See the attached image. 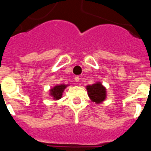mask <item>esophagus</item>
<instances>
[{
  "mask_svg": "<svg viewBox=\"0 0 151 151\" xmlns=\"http://www.w3.org/2000/svg\"><path fill=\"white\" fill-rule=\"evenodd\" d=\"M74 80H75L76 82H79V81H80V77H79V76H76L75 78H74Z\"/></svg>",
  "mask_w": 151,
  "mask_h": 151,
  "instance_id": "esophagus-1",
  "label": "esophagus"
}]
</instances>
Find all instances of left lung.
Returning <instances> with one entry per match:
<instances>
[{
	"mask_svg": "<svg viewBox=\"0 0 151 151\" xmlns=\"http://www.w3.org/2000/svg\"><path fill=\"white\" fill-rule=\"evenodd\" d=\"M89 97L92 102L100 104L106 99V88L102 84L101 82H96L92 85L86 86Z\"/></svg>",
	"mask_w": 151,
	"mask_h": 151,
	"instance_id": "left-lung-1",
	"label": "left lung"
}]
</instances>
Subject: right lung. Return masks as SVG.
Instances as JSON below:
<instances>
[{
    "mask_svg": "<svg viewBox=\"0 0 151 151\" xmlns=\"http://www.w3.org/2000/svg\"><path fill=\"white\" fill-rule=\"evenodd\" d=\"M69 86V84H65V83H61L59 85H56L52 89H50V93L49 96H51L54 100H58L62 97L63 93L66 89L67 86Z\"/></svg>",
    "mask_w": 151,
    "mask_h": 151,
    "instance_id": "right-lung-1",
    "label": "right lung"
}]
</instances>
